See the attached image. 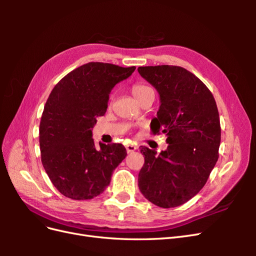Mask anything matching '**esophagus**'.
<instances>
[{"label":"esophagus","instance_id":"34e87169","mask_svg":"<svg viewBox=\"0 0 256 256\" xmlns=\"http://www.w3.org/2000/svg\"><path fill=\"white\" fill-rule=\"evenodd\" d=\"M136 150V145H132V144H128L126 145V150L127 152H132Z\"/></svg>","mask_w":256,"mask_h":256}]
</instances>
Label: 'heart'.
Wrapping results in <instances>:
<instances>
[{
    "label": "heart",
    "mask_w": 256,
    "mask_h": 256,
    "mask_svg": "<svg viewBox=\"0 0 256 256\" xmlns=\"http://www.w3.org/2000/svg\"><path fill=\"white\" fill-rule=\"evenodd\" d=\"M131 92H132V95L136 98V100L142 99L145 95L148 94L150 92H154L150 86H147L145 84L142 83H136L134 85H132V88H131Z\"/></svg>",
    "instance_id": "obj_1"
}]
</instances>
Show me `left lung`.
I'll list each match as a JSON object with an SVG mask.
<instances>
[{
	"label": "left lung",
	"instance_id": "obj_1",
	"mask_svg": "<svg viewBox=\"0 0 256 256\" xmlns=\"http://www.w3.org/2000/svg\"><path fill=\"white\" fill-rule=\"evenodd\" d=\"M157 90L160 108L152 134H166L168 148L141 146L144 166L138 173L142 194L162 208L188 202L204 187L219 158L221 127L216 100L198 76L180 66L138 68Z\"/></svg>",
	"mask_w": 256,
	"mask_h": 256
}]
</instances>
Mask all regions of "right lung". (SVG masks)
<instances>
[{
  "label": "right lung",
  "instance_id": "obj_1",
  "mask_svg": "<svg viewBox=\"0 0 256 256\" xmlns=\"http://www.w3.org/2000/svg\"><path fill=\"white\" fill-rule=\"evenodd\" d=\"M134 69L90 62L65 76L49 95L40 125L42 162L66 198L83 200L99 196L126 158L122 144L96 147L92 129L98 116L104 115L112 88Z\"/></svg>",
  "mask_w": 256,
  "mask_h": 256
}]
</instances>
